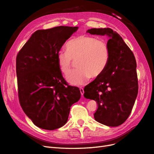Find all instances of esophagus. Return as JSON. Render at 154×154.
<instances>
[{"label": "esophagus", "instance_id": "1", "mask_svg": "<svg viewBox=\"0 0 154 154\" xmlns=\"http://www.w3.org/2000/svg\"><path fill=\"white\" fill-rule=\"evenodd\" d=\"M80 92H81V94L83 95V94H84V90H83V88L82 87H80Z\"/></svg>", "mask_w": 154, "mask_h": 154}]
</instances>
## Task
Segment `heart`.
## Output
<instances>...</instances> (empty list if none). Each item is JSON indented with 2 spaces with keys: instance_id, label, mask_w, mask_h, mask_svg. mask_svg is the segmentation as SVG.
Returning a JSON list of instances; mask_svg holds the SVG:
<instances>
[{
  "instance_id": "obj_1",
  "label": "heart",
  "mask_w": 154,
  "mask_h": 154,
  "mask_svg": "<svg viewBox=\"0 0 154 154\" xmlns=\"http://www.w3.org/2000/svg\"><path fill=\"white\" fill-rule=\"evenodd\" d=\"M65 51L57 54V63L65 76L71 72L72 61L78 67L67 77L69 83L81 85L92 77L100 76L109 63V46L105 40L88 35H82L67 42Z\"/></svg>"
}]
</instances>
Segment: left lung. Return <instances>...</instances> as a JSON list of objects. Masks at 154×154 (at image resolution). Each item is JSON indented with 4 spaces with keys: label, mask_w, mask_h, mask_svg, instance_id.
I'll list each match as a JSON object with an SVG mask.
<instances>
[{
    "label": "left lung",
    "mask_w": 154,
    "mask_h": 154,
    "mask_svg": "<svg viewBox=\"0 0 154 154\" xmlns=\"http://www.w3.org/2000/svg\"><path fill=\"white\" fill-rule=\"evenodd\" d=\"M87 32L110 37L107 44L110 57L105 71L85 87L84 96L97 103L94 114L96 122L118 127L128 118L137 96L136 60L117 32L110 28H93Z\"/></svg>",
    "instance_id": "8db88e82"
}]
</instances>
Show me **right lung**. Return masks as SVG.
Listing matches in <instances>:
<instances>
[{"instance_id":"1","label":"right lung","mask_w":154,"mask_h":154,"mask_svg":"<svg viewBox=\"0 0 154 154\" xmlns=\"http://www.w3.org/2000/svg\"><path fill=\"white\" fill-rule=\"evenodd\" d=\"M78 27L58 26L38 30L16 58L18 99L36 127L53 130L67 122L70 108L81 97L79 88L65 80L57 54Z\"/></svg>"}]
</instances>
